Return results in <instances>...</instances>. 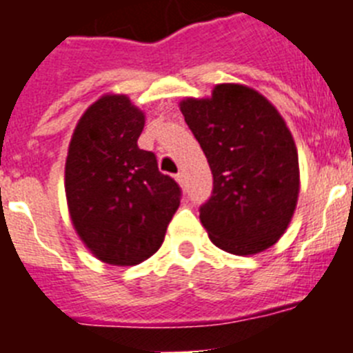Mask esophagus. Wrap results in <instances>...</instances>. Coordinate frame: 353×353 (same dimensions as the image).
<instances>
[{"label": "esophagus", "mask_w": 353, "mask_h": 353, "mask_svg": "<svg viewBox=\"0 0 353 353\" xmlns=\"http://www.w3.org/2000/svg\"><path fill=\"white\" fill-rule=\"evenodd\" d=\"M174 179L179 180V183L182 187H185V183H187V180H185V173H183V171H180V173H176L174 174Z\"/></svg>", "instance_id": "1"}]
</instances>
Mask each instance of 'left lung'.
Returning <instances> with one entry per match:
<instances>
[{
	"label": "left lung",
	"instance_id": "1",
	"mask_svg": "<svg viewBox=\"0 0 353 353\" xmlns=\"http://www.w3.org/2000/svg\"><path fill=\"white\" fill-rule=\"evenodd\" d=\"M214 176L199 219L219 249L239 256L276 244L299 196V157L281 114L242 84H217L212 99L180 104Z\"/></svg>",
	"mask_w": 353,
	"mask_h": 353
}]
</instances>
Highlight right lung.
<instances>
[{
  "label": "right lung",
  "mask_w": 353,
  "mask_h": 353,
  "mask_svg": "<svg viewBox=\"0 0 353 353\" xmlns=\"http://www.w3.org/2000/svg\"><path fill=\"white\" fill-rule=\"evenodd\" d=\"M145 114L108 95L81 117L65 166L72 223L99 260L138 265L161 248L182 189L138 146Z\"/></svg>",
  "instance_id": "1"
}]
</instances>
